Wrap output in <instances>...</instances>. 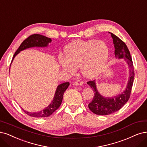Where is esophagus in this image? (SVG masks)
Returning <instances> with one entry per match:
<instances>
[{
  "label": "esophagus",
  "instance_id": "esophagus-1",
  "mask_svg": "<svg viewBox=\"0 0 147 147\" xmlns=\"http://www.w3.org/2000/svg\"><path fill=\"white\" fill-rule=\"evenodd\" d=\"M74 85H82L84 84V82H82V81H81L80 80H78L76 81V82H74Z\"/></svg>",
  "mask_w": 147,
  "mask_h": 147
}]
</instances>
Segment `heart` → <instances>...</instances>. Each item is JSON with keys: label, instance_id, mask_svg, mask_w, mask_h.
Returning <instances> with one entry per match:
<instances>
[{"label": "heart", "instance_id": "1", "mask_svg": "<svg viewBox=\"0 0 147 147\" xmlns=\"http://www.w3.org/2000/svg\"><path fill=\"white\" fill-rule=\"evenodd\" d=\"M65 57L60 56L59 64L65 71L74 73L80 67L84 76L93 78L98 76L107 63L109 49L106 43L97 40H76L65 48Z\"/></svg>", "mask_w": 147, "mask_h": 147}]
</instances>
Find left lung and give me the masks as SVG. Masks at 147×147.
Segmentation results:
<instances>
[{
  "mask_svg": "<svg viewBox=\"0 0 147 147\" xmlns=\"http://www.w3.org/2000/svg\"><path fill=\"white\" fill-rule=\"evenodd\" d=\"M110 33L115 45V57L118 59L123 58L128 65L129 68V79L125 91L121 94L112 97H105L99 93L96 88L95 80H90L87 82V84L90 86L94 93L93 100L88 104V108L93 113L98 115H110L120 110L126 104L129 99L134 78L133 61L128 48L125 43L117 36L111 32Z\"/></svg>",
  "mask_w": 147,
  "mask_h": 147,
  "instance_id": "1",
  "label": "left lung"
}]
</instances>
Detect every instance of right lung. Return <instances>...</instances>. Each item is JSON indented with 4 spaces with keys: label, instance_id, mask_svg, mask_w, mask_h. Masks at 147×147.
I'll list each match as a JSON object with an SVG mask.
<instances>
[{
    "label": "right lung",
    "instance_id": "1",
    "mask_svg": "<svg viewBox=\"0 0 147 147\" xmlns=\"http://www.w3.org/2000/svg\"><path fill=\"white\" fill-rule=\"evenodd\" d=\"M51 39L50 38H48L39 34H34L30 36L21 43L17 51L15 52L11 62H13L15 56L21 51L32 47H46L48 45L49 43H51ZM69 85V82H65L59 85L57 87L55 94H54L53 100H52L51 104L46 108H45L44 110L35 113H31L26 111L24 109L22 110L26 115H28V116L31 117H45L50 116L61 105L63 99V93L65 90L67 89Z\"/></svg>",
    "mask_w": 147,
    "mask_h": 147
}]
</instances>
